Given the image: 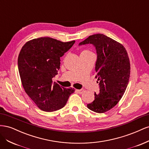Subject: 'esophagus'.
<instances>
[{
    "label": "esophagus",
    "instance_id": "1",
    "mask_svg": "<svg viewBox=\"0 0 149 149\" xmlns=\"http://www.w3.org/2000/svg\"><path fill=\"white\" fill-rule=\"evenodd\" d=\"M76 91L79 94H81L83 93L84 89H76Z\"/></svg>",
    "mask_w": 149,
    "mask_h": 149
}]
</instances>
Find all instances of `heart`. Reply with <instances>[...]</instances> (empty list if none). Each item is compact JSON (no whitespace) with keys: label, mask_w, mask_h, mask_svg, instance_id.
<instances>
[{"label":"heart","mask_w":149,"mask_h":149,"mask_svg":"<svg viewBox=\"0 0 149 149\" xmlns=\"http://www.w3.org/2000/svg\"><path fill=\"white\" fill-rule=\"evenodd\" d=\"M91 53V52H90L89 50H88V49H84L83 51H82V52H81V54H84V53Z\"/></svg>","instance_id":"b5f03b06"}]
</instances>
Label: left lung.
<instances>
[{"label":"left lung","instance_id":"1","mask_svg":"<svg viewBox=\"0 0 149 149\" xmlns=\"http://www.w3.org/2000/svg\"><path fill=\"white\" fill-rule=\"evenodd\" d=\"M89 43L96 47V78L100 89V93H94L95 99L87 107L103 113L113 108L124 95L130 77V60L123 45L104 35L89 36L79 45Z\"/></svg>","mask_w":149,"mask_h":149}]
</instances>
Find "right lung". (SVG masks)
<instances>
[{"label":"right lung","instance_id":"add662e5","mask_svg":"<svg viewBox=\"0 0 149 149\" xmlns=\"http://www.w3.org/2000/svg\"><path fill=\"white\" fill-rule=\"evenodd\" d=\"M74 42L40 37L26 42L19 53L18 68L22 86L31 100L43 111L61 109L74 92V88H64L52 81L60 69V57Z\"/></svg>","mask_w":149,"mask_h":149}]
</instances>
